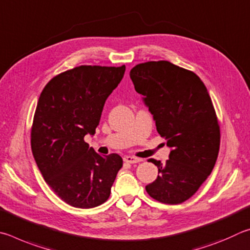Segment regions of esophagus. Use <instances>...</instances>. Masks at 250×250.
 <instances>
[{"instance_id": "esophagus-1", "label": "esophagus", "mask_w": 250, "mask_h": 250, "mask_svg": "<svg viewBox=\"0 0 250 250\" xmlns=\"http://www.w3.org/2000/svg\"><path fill=\"white\" fill-rule=\"evenodd\" d=\"M124 160L128 164H138L141 163V161H143V159L137 158V157H133V156H125Z\"/></svg>"}]
</instances>
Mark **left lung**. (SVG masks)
Instances as JSON below:
<instances>
[{"label": "left lung", "mask_w": 250, "mask_h": 250, "mask_svg": "<svg viewBox=\"0 0 250 250\" xmlns=\"http://www.w3.org/2000/svg\"><path fill=\"white\" fill-rule=\"evenodd\" d=\"M129 77L171 148L165 165L148 160L157 166L158 177L146 191L161 203L180 204L199 190L216 163L221 135L212 100L194 72L169 61L139 63Z\"/></svg>", "instance_id": "1"}]
</instances>
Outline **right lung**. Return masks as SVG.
I'll return each mask as SVG.
<instances>
[{
	"instance_id": "right-lung-1",
	"label": "right lung",
	"mask_w": 250,
	"mask_h": 250,
	"mask_svg": "<svg viewBox=\"0 0 250 250\" xmlns=\"http://www.w3.org/2000/svg\"><path fill=\"white\" fill-rule=\"evenodd\" d=\"M125 65H80L47 83L38 99L32 127V151L55 193L79 208L108 199L123 159L101 156L84 142L94 135L108 95L122 81Z\"/></svg>"
}]
</instances>
